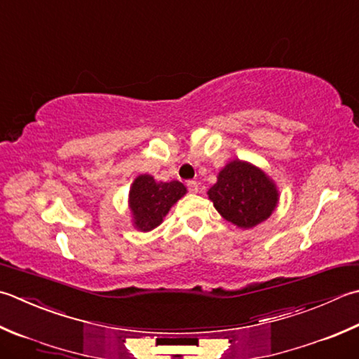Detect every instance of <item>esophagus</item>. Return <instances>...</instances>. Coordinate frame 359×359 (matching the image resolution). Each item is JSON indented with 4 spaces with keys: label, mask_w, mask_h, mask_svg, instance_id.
Wrapping results in <instances>:
<instances>
[{
    "label": "esophagus",
    "mask_w": 359,
    "mask_h": 359,
    "mask_svg": "<svg viewBox=\"0 0 359 359\" xmlns=\"http://www.w3.org/2000/svg\"><path fill=\"white\" fill-rule=\"evenodd\" d=\"M187 187H188L189 193H198L199 191V184L196 180H188Z\"/></svg>",
    "instance_id": "esophagus-1"
}]
</instances>
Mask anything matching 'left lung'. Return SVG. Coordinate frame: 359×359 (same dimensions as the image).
Returning a JSON list of instances; mask_svg holds the SVG:
<instances>
[{"mask_svg": "<svg viewBox=\"0 0 359 359\" xmlns=\"http://www.w3.org/2000/svg\"><path fill=\"white\" fill-rule=\"evenodd\" d=\"M207 194L224 219L244 230L268 219L280 199L276 182L262 168L240 158L222 168Z\"/></svg>", "mask_w": 359, "mask_h": 359, "instance_id": "1", "label": "left lung"}]
</instances>
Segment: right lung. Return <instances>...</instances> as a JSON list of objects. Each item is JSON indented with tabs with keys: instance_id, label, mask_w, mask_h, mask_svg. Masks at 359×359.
<instances>
[{
	"instance_id": "1",
	"label": "right lung",
	"mask_w": 359,
	"mask_h": 359,
	"mask_svg": "<svg viewBox=\"0 0 359 359\" xmlns=\"http://www.w3.org/2000/svg\"><path fill=\"white\" fill-rule=\"evenodd\" d=\"M185 194L187 188L179 180L157 182L149 174H140L129 189L132 226L138 231L158 227L174 203Z\"/></svg>"
}]
</instances>
